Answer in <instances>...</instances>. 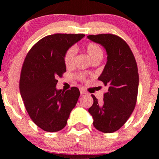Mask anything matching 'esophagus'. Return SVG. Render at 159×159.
<instances>
[{
    "label": "esophagus",
    "instance_id": "obj_1",
    "mask_svg": "<svg viewBox=\"0 0 159 159\" xmlns=\"http://www.w3.org/2000/svg\"><path fill=\"white\" fill-rule=\"evenodd\" d=\"M80 93H81V95H84V94H86L87 93V92L84 90H83V89H80Z\"/></svg>",
    "mask_w": 159,
    "mask_h": 159
}]
</instances>
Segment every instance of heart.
<instances>
[{"mask_svg": "<svg viewBox=\"0 0 159 159\" xmlns=\"http://www.w3.org/2000/svg\"><path fill=\"white\" fill-rule=\"evenodd\" d=\"M86 52L90 57L93 61H101L103 57V51L100 47L99 45L95 43H90L87 45L85 48ZM76 56V48L75 47H72L67 51L66 53L64 61L65 64L67 67H72L75 63V60ZM78 78L80 80H84L85 78V76L84 75H78Z\"/></svg>", "mask_w": 159, "mask_h": 159, "instance_id": "heart-1", "label": "heart"}]
</instances>
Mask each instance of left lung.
Returning <instances> with one entry per match:
<instances>
[{
  "label": "left lung",
  "instance_id": "1",
  "mask_svg": "<svg viewBox=\"0 0 159 159\" xmlns=\"http://www.w3.org/2000/svg\"><path fill=\"white\" fill-rule=\"evenodd\" d=\"M87 38L106 51V65L98 79L108 87L102 104L92 95L93 104L88 111L97 130L112 133L123 126L135 107L139 85L138 66L129 46L118 36L106 34Z\"/></svg>",
  "mask_w": 159,
  "mask_h": 159
}]
</instances>
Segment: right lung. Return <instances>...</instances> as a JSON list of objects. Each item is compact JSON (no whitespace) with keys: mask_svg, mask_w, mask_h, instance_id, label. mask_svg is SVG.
Here are the masks:
<instances>
[{"mask_svg":"<svg viewBox=\"0 0 159 159\" xmlns=\"http://www.w3.org/2000/svg\"><path fill=\"white\" fill-rule=\"evenodd\" d=\"M84 36L56 34L45 36L32 47L24 61L20 93L30 117L45 132L63 129L77 103L78 88L72 87L64 92L57 90L56 85L57 78L66 71V53Z\"/></svg>","mask_w":159,"mask_h":159,"instance_id":"add662e5","label":"right lung"}]
</instances>
